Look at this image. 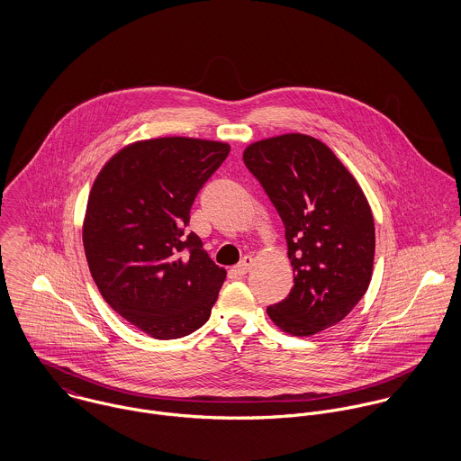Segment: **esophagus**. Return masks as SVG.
Segmentation results:
<instances>
[{
    "mask_svg": "<svg viewBox=\"0 0 461 461\" xmlns=\"http://www.w3.org/2000/svg\"><path fill=\"white\" fill-rule=\"evenodd\" d=\"M252 264H254V259H252L250 256H245V258L241 259V263L234 267V273H236L238 276H245V275L250 271Z\"/></svg>",
    "mask_w": 461,
    "mask_h": 461,
    "instance_id": "esophagus-1",
    "label": "esophagus"
}]
</instances>
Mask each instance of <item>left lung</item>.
I'll list each match as a JSON object with an SVG mask.
<instances>
[{
  "instance_id": "obj_1",
  "label": "left lung",
  "mask_w": 461,
  "mask_h": 461,
  "mask_svg": "<svg viewBox=\"0 0 461 461\" xmlns=\"http://www.w3.org/2000/svg\"><path fill=\"white\" fill-rule=\"evenodd\" d=\"M243 161L282 218L294 275L267 316L296 337L337 325L373 276L375 220L362 188L330 147L300 132L249 145Z\"/></svg>"
}]
</instances>
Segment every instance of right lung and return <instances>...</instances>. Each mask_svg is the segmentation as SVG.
<instances>
[{
  "instance_id": "1",
  "label": "right lung",
  "mask_w": 461,
  "mask_h": 461,
  "mask_svg": "<svg viewBox=\"0 0 461 461\" xmlns=\"http://www.w3.org/2000/svg\"><path fill=\"white\" fill-rule=\"evenodd\" d=\"M229 150L186 136L134 141L110 158L90 190L83 247L92 278L115 312L154 339L200 329L225 280L185 227Z\"/></svg>"
}]
</instances>
